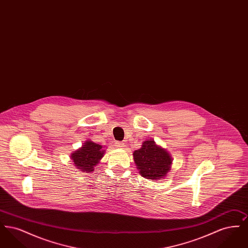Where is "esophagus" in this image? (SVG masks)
<instances>
[{
  "label": "esophagus",
  "instance_id": "1",
  "mask_svg": "<svg viewBox=\"0 0 248 248\" xmlns=\"http://www.w3.org/2000/svg\"><path fill=\"white\" fill-rule=\"evenodd\" d=\"M115 146L117 147V148H120V149H123V148H124V142L121 141H115Z\"/></svg>",
  "mask_w": 248,
  "mask_h": 248
}]
</instances>
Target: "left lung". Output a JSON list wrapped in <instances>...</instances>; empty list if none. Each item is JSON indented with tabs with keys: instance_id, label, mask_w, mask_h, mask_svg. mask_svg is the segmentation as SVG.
I'll use <instances>...</instances> for the list:
<instances>
[{
	"instance_id": "obj_1",
	"label": "left lung",
	"mask_w": 248,
	"mask_h": 248,
	"mask_svg": "<svg viewBox=\"0 0 248 248\" xmlns=\"http://www.w3.org/2000/svg\"><path fill=\"white\" fill-rule=\"evenodd\" d=\"M134 161L142 177L151 180L163 179L171 170L172 157L165 149L147 140L133 154Z\"/></svg>"
}]
</instances>
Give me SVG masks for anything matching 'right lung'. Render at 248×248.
<instances>
[{
	"label": "right lung",
	"instance_id": "right-lung-1",
	"mask_svg": "<svg viewBox=\"0 0 248 248\" xmlns=\"http://www.w3.org/2000/svg\"><path fill=\"white\" fill-rule=\"evenodd\" d=\"M104 154L105 151L101 145L87 140L79 150L71 154V158L77 169L89 173L94 171V166L99 163Z\"/></svg>",
	"mask_w": 248,
	"mask_h": 248
}]
</instances>
